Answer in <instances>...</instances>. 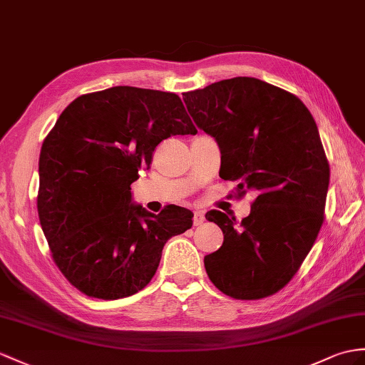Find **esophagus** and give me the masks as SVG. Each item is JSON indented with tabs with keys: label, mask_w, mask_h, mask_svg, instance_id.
<instances>
[{
	"label": "esophagus",
	"mask_w": 365,
	"mask_h": 365,
	"mask_svg": "<svg viewBox=\"0 0 365 365\" xmlns=\"http://www.w3.org/2000/svg\"><path fill=\"white\" fill-rule=\"evenodd\" d=\"M204 220H206V217H204V212L195 210V213H193V225L195 226H200V225L204 223Z\"/></svg>",
	"instance_id": "34e87169"
}]
</instances>
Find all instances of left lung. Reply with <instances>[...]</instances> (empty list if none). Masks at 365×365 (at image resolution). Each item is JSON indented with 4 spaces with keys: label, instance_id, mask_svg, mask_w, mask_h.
Returning a JSON list of instances; mask_svg holds the SVG:
<instances>
[{
    "label": "left lung",
    "instance_id": "8db88e82",
    "mask_svg": "<svg viewBox=\"0 0 365 365\" xmlns=\"http://www.w3.org/2000/svg\"><path fill=\"white\" fill-rule=\"evenodd\" d=\"M182 99L197 127L217 140L220 176L257 193L242 221L220 210L206 218L223 230L204 268L221 292L268 297L294 277L324 223L330 167L317 125L294 94L254 77H234Z\"/></svg>",
    "mask_w": 365,
    "mask_h": 365
}]
</instances>
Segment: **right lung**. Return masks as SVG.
<instances>
[{"label": "right lung", "mask_w": 365, "mask_h": 365, "mask_svg": "<svg viewBox=\"0 0 365 365\" xmlns=\"http://www.w3.org/2000/svg\"><path fill=\"white\" fill-rule=\"evenodd\" d=\"M176 135H197L176 94L113 86L77 97L44 139L40 225L58 269L83 294H136L155 275L167 240L192 227L189 209L155 215L133 202L130 187L159 142Z\"/></svg>", "instance_id": "right-lung-1"}]
</instances>
